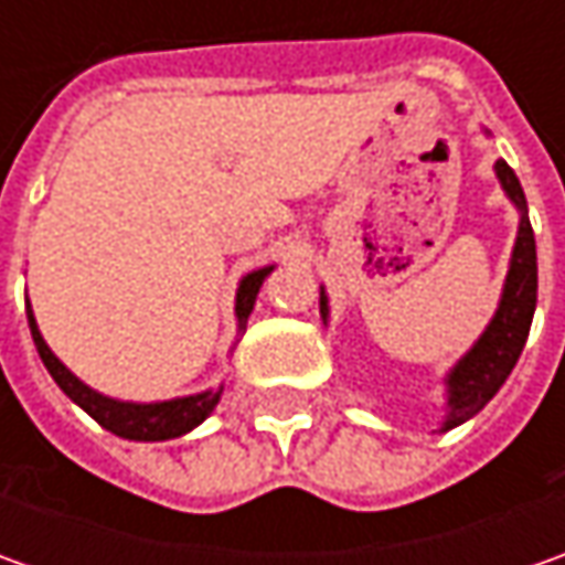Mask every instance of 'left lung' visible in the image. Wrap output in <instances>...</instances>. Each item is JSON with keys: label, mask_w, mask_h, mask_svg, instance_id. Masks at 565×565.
Returning a JSON list of instances; mask_svg holds the SVG:
<instances>
[{"label": "left lung", "mask_w": 565, "mask_h": 565, "mask_svg": "<svg viewBox=\"0 0 565 565\" xmlns=\"http://www.w3.org/2000/svg\"><path fill=\"white\" fill-rule=\"evenodd\" d=\"M484 135H490L488 128H484ZM493 172L500 179L503 194L519 210V232H515L510 270L503 279L497 311L484 327V333L475 339V345L449 367V374L444 377L446 415L444 424H440V434L475 418L497 396V390L507 383L522 349H525V339L532 330L534 305H537V250H534L525 191L519 185L515 172L507 166V160H497ZM320 317H323V323H330V298L323 292V286H320Z\"/></svg>", "instance_id": "left-lung-1"}]
</instances>
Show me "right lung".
<instances>
[{
    "mask_svg": "<svg viewBox=\"0 0 565 565\" xmlns=\"http://www.w3.org/2000/svg\"><path fill=\"white\" fill-rule=\"evenodd\" d=\"M273 267H260V270H250L238 279V289H235V320H238V333L245 330L250 311H254V301H257V292H260V286H264V279H267ZM28 323H31L33 345H36L40 359L46 364V371H50L55 383H58V390L75 402V405H81L99 427H106L109 434L125 437V440L157 444V440L182 437L188 430H194L201 422H206L210 412L216 408L220 396H223V383H220V386L204 390V393L175 396V399L163 402L113 399V396L99 393L94 386H87L84 380L75 377L62 361L55 359V352L46 345V339H43L40 327H36L31 301H28Z\"/></svg>",
    "mask_w": 565,
    "mask_h": 565,
    "instance_id": "obj_1",
    "label": "right lung"
}]
</instances>
